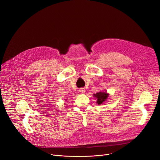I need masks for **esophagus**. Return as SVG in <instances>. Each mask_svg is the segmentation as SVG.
Returning <instances> with one entry per match:
<instances>
[{"mask_svg": "<svg viewBox=\"0 0 160 160\" xmlns=\"http://www.w3.org/2000/svg\"><path fill=\"white\" fill-rule=\"evenodd\" d=\"M85 89L83 88H80V90H79V92H80V93H84L85 92Z\"/></svg>", "mask_w": 160, "mask_h": 160, "instance_id": "34e87169", "label": "esophagus"}]
</instances>
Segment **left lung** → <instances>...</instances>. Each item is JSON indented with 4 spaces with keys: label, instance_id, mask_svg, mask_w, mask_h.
<instances>
[{
    "label": "left lung",
    "instance_id": "obj_1",
    "mask_svg": "<svg viewBox=\"0 0 160 160\" xmlns=\"http://www.w3.org/2000/svg\"><path fill=\"white\" fill-rule=\"evenodd\" d=\"M94 96L96 97L98 100H97V102L98 104H101L102 103H103L108 98V94L106 92H98L96 93V94H94Z\"/></svg>",
    "mask_w": 160,
    "mask_h": 160
}]
</instances>
